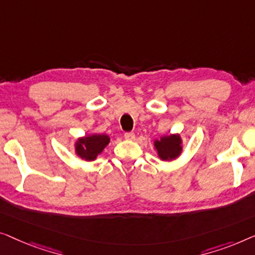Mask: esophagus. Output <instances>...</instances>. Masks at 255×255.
Returning <instances> with one entry per match:
<instances>
[{"label":"esophagus","mask_w":255,"mask_h":255,"mask_svg":"<svg viewBox=\"0 0 255 255\" xmlns=\"http://www.w3.org/2000/svg\"><path fill=\"white\" fill-rule=\"evenodd\" d=\"M125 138L128 139V141H132V139L135 138V134L132 131H129L125 134Z\"/></svg>","instance_id":"34e87169"}]
</instances>
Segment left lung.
<instances>
[{"mask_svg": "<svg viewBox=\"0 0 255 255\" xmlns=\"http://www.w3.org/2000/svg\"><path fill=\"white\" fill-rule=\"evenodd\" d=\"M157 156L163 162H172L182 153V138L180 134L160 136L153 141Z\"/></svg>", "mask_w": 255, "mask_h": 255, "instance_id": "8db88e82", "label": "left lung"}]
</instances>
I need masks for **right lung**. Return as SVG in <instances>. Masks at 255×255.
<instances>
[{
    "mask_svg": "<svg viewBox=\"0 0 255 255\" xmlns=\"http://www.w3.org/2000/svg\"><path fill=\"white\" fill-rule=\"evenodd\" d=\"M111 138L106 134L91 132L82 137H78L74 143L75 153L85 162H93L100 156L104 149L109 145Z\"/></svg>",
    "mask_w": 255,
    "mask_h": 255,
    "instance_id": "right-lung-1",
    "label": "right lung"
}]
</instances>
